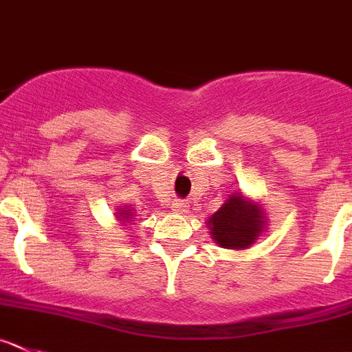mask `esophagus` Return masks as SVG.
Instances as JSON below:
<instances>
[{"label": "esophagus", "instance_id": "34e87169", "mask_svg": "<svg viewBox=\"0 0 352 352\" xmlns=\"http://www.w3.org/2000/svg\"><path fill=\"white\" fill-rule=\"evenodd\" d=\"M173 208L177 213H187L189 211V203L186 199H175L173 201Z\"/></svg>", "mask_w": 352, "mask_h": 352}]
</instances>
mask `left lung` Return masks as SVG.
<instances>
[{
    "label": "left lung",
    "mask_w": 352,
    "mask_h": 352,
    "mask_svg": "<svg viewBox=\"0 0 352 352\" xmlns=\"http://www.w3.org/2000/svg\"><path fill=\"white\" fill-rule=\"evenodd\" d=\"M261 210L242 196H230L227 203L210 218L214 242L227 249H242L251 245L263 232Z\"/></svg>",
    "instance_id": "1"
}]
</instances>
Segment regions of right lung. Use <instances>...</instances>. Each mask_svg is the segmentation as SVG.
Wrapping results in <instances>:
<instances>
[{"mask_svg": "<svg viewBox=\"0 0 352 352\" xmlns=\"http://www.w3.org/2000/svg\"><path fill=\"white\" fill-rule=\"evenodd\" d=\"M132 213H134V210H122L120 217L124 218V220H129V218H132ZM124 220H122V221H124Z\"/></svg>", "mask_w": 352, "mask_h": 352, "instance_id": "right-lung-1", "label": "right lung"}]
</instances>
